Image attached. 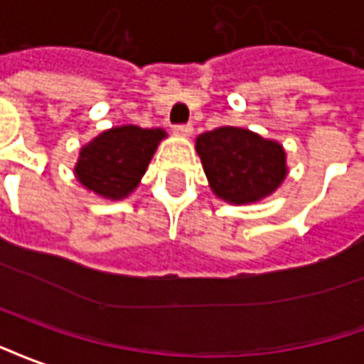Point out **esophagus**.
<instances>
[{
    "label": "esophagus",
    "instance_id": "esophagus-1",
    "mask_svg": "<svg viewBox=\"0 0 364 364\" xmlns=\"http://www.w3.org/2000/svg\"><path fill=\"white\" fill-rule=\"evenodd\" d=\"M172 132L176 135H180V137H190L193 132L192 124H176V126L172 127Z\"/></svg>",
    "mask_w": 364,
    "mask_h": 364
}]
</instances>
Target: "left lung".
Wrapping results in <instances>:
<instances>
[{
	"instance_id": "left-lung-1",
	"label": "left lung",
	"mask_w": 364,
	"mask_h": 364,
	"mask_svg": "<svg viewBox=\"0 0 364 364\" xmlns=\"http://www.w3.org/2000/svg\"><path fill=\"white\" fill-rule=\"evenodd\" d=\"M203 171L213 192L230 203H250L266 198L283 182L285 153L248 129L225 126L198 137Z\"/></svg>"
}]
</instances>
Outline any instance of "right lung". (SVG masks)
Segmentation results:
<instances>
[{
    "label": "right lung",
    "mask_w": 364,
    "mask_h": 364,
    "mask_svg": "<svg viewBox=\"0 0 364 364\" xmlns=\"http://www.w3.org/2000/svg\"><path fill=\"white\" fill-rule=\"evenodd\" d=\"M163 137V129L112 127L81 149L75 166L77 178L92 192L110 200H122L139 184Z\"/></svg>",
    "instance_id": "right-lung-1"
}]
</instances>
